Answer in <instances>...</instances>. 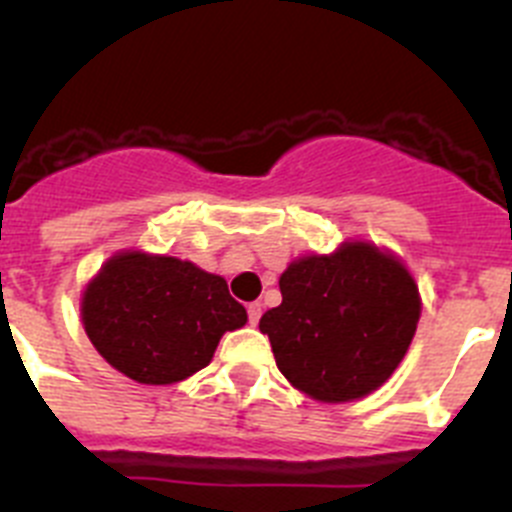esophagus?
<instances>
[{
	"mask_svg": "<svg viewBox=\"0 0 512 512\" xmlns=\"http://www.w3.org/2000/svg\"><path fill=\"white\" fill-rule=\"evenodd\" d=\"M259 320H261V302H251V305H248V323L259 325Z\"/></svg>",
	"mask_w": 512,
	"mask_h": 512,
	"instance_id": "34e87169",
	"label": "esophagus"
}]
</instances>
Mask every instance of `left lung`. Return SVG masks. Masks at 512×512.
Masks as SVG:
<instances>
[{"label": "left lung", "instance_id": "left-lung-1", "mask_svg": "<svg viewBox=\"0 0 512 512\" xmlns=\"http://www.w3.org/2000/svg\"><path fill=\"white\" fill-rule=\"evenodd\" d=\"M282 305L261 315L279 372L328 405L361 400L395 374L413 343L420 292L408 266L372 241L297 256L279 277Z\"/></svg>", "mask_w": 512, "mask_h": 512}]
</instances>
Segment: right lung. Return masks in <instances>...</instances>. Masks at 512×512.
<instances>
[{
    "instance_id": "1",
    "label": "right lung",
    "mask_w": 512,
    "mask_h": 512,
    "mask_svg": "<svg viewBox=\"0 0 512 512\" xmlns=\"http://www.w3.org/2000/svg\"><path fill=\"white\" fill-rule=\"evenodd\" d=\"M246 307L223 277L176 256L128 248L81 295V323L104 361L138 384H174L205 369Z\"/></svg>"
}]
</instances>
